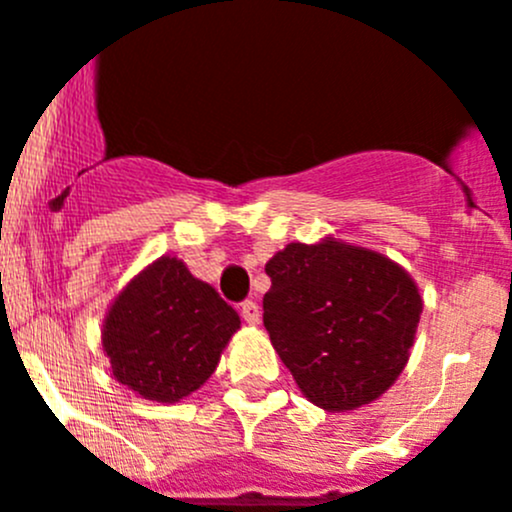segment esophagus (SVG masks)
Here are the masks:
<instances>
[{
  "instance_id": "34e87169",
  "label": "esophagus",
  "mask_w": 512,
  "mask_h": 512,
  "mask_svg": "<svg viewBox=\"0 0 512 512\" xmlns=\"http://www.w3.org/2000/svg\"><path fill=\"white\" fill-rule=\"evenodd\" d=\"M240 313H242V318H245V323H250V326H257V323H260V305L255 303V300H245V303H242V308H240Z\"/></svg>"
}]
</instances>
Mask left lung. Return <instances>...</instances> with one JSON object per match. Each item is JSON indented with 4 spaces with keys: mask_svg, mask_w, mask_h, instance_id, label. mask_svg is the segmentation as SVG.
Here are the masks:
<instances>
[{
    "mask_svg": "<svg viewBox=\"0 0 512 512\" xmlns=\"http://www.w3.org/2000/svg\"><path fill=\"white\" fill-rule=\"evenodd\" d=\"M262 298L270 341L308 401L351 412L379 399L404 371L422 295L381 252L336 237L290 242L267 260Z\"/></svg>",
    "mask_w": 512,
    "mask_h": 512,
    "instance_id": "obj_1",
    "label": "left lung"
}]
</instances>
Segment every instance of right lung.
I'll use <instances>...</instances> for the list:
<instances>
[{"label":"right lung","instance_id":"1","mask_svg":"<svg viewBox=\"0 0 512 512\" xmlns=\"http://www.w3.org/2000/svg\"><path fill=\"white\" fill-rule=\"evenodd\" d=\"M237 328V310L179 257L164 255L116 295L100 341L113 379L143 399L174 404L214 374Z\"/></svg>","mask_w":512,"mask_h":512}]
</instances>
